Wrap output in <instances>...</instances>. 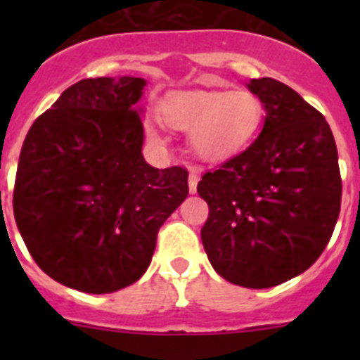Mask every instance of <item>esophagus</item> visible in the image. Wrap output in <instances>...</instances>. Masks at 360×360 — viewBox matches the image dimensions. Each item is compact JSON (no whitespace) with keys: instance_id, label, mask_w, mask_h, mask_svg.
I'll list each match as a JSON object with an SVG mask.
<instances>
[{"instance_id":"34e87169","label":"esophagus","mask_w":360,"mask_h":360,"mask_svg":"<svg viewBox=\"0 0 360 360\" xmlns=\"http://www.w3.org/2000/svg\"><path fill=\"white\" fill-rule=\"evenodd\" d=\"M198 180H200L198 171L191 169L189 171V193H193V195L196 193V186H198Z\"/></svg>"}]
</instances>
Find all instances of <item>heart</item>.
Instances as JSON below:
<instances>
[{
  "label": "heart",
  "mask_w": 360,
  "mask_h": 360,
  "mask_svg": "<svg viewBox=\"0 0 360 360\" xmlns=\"http://www.w3.org/2000/svg\"><path fill=\"white\" fill-rule=\"evenodd\" d=\"M160 119L171 129L189 133V148L198 160L214 164L238 155L256 139L265 106L249 90H189L165 98ZM148 133L158 139L155 126Z\"/></svg>",
  "instance_id": "b5f03b06"
}]
</instances>
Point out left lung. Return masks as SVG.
Listing matches in <instances>:
<instances>
[{
    "label": "left lung",
    "instance_id": "1",
    "mask_svg": "<svg viewBox=\"0 0 360 360\" xmlns=\"http://www.w3.org/2000/svg\"><path fill=\"white\" fill-rule=\"evenodd\" d=\"M265 122L256 141L209 171L202 243L232 285L270 288L303 274L328 245L341 211L332 129L316 108L276 79H250Z\"/></svg>",
    "mask_w": 360,
    "mask_h": 360
}]
</instances>
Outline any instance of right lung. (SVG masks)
Returning a JSON list of instances; mask_svg holds the SVG:
<instances>
[{
    "label": "right lung",
    "mask_w": 360,
    "mask_h": 360,
    "mask_svg": "<svg viewBox=\"0 0 360 360\" xmlns=\"http://www.w3.org/2000/svg\"><path fill=\"white\" fill-rule=\"evenodd\" d=\"M146 79H82L61 94L21 148L14 187L19 234L44 274L86 294L144 276L158 229L187 198L184 167L144 160Z\"/></svg>",
    "instance_id": "right-lung-1"
}]
</instances>
